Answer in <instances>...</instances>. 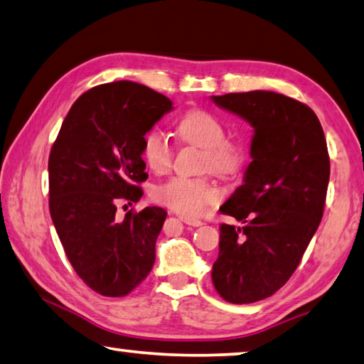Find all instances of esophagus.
<instances>
[{
  "mask_svg": "<svg viewBox=\"0 0 364 364\" xmlns=\"http://www.w3.org/2000/svg\"><path fill=\"white\" fill-rule=\"evenodd\" d=\"M180 220L183 223L189 224V226H194V228H199V226H202V224H203L200 220H196V218H189V216H180Z\"/></svg>",
  "mask_w": 364,
  "mask_h": 364,
  "instance_id": "34e87169",
  "label": "esophagus"
}]
</instances>
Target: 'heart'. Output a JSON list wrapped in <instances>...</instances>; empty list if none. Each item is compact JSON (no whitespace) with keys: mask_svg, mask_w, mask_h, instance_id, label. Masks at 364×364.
<instances>
[{"mask_svg":"<svg viewBox=\"0 0 364 364\" xmlns=\"http://www.w3.org/2000/svg\"><path fill=\"white\" fill-rule=\"evenodd\" d=\"M180 140L203 149V168L220 176H234L245 164V151L228 141L226 127L220 119L202 109L188 111L176 124ZM141 156L148 167L156 173L170 168L171 148L157 130H151L141 140ZM156 202L181 215L196 216L211 203L220 200V191L202 178L171 176L153 191Z\"/></svg>","mask_w":364,"mask_h":364,"instance_id":"heart-1","label":"heart"}]
</instances>
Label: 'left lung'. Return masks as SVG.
<instances>
[{"instance_id":"obj_1","label":"left lung","mask_w":364,"mask_h":364,"mask_svg":"<svg viewBox=\"0 0 364 364\" xmlns=\"http://www.w3.org/2000/svg\"><path fill=\"white\" fill-rule=\"evenodd\" d=\"M253 127L251 162L221 213L220 255L211 280L223 299L250 304L272 296L299 266L318 229L329 181V156L318 117L269 90L211 97Z\"/></svg>"}]
</instances>
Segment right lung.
Instances as JSON below:
<instances>
[{
	"mask_svg": "<svg viewBox=\"0 0 364 364\" xmlns=\"http://www.w3.org/2000/svg\"><path fill=\"white\" fill-rule=\"evenodd\" d=\"M173 109L170 98L132 81L97 85L73 103L49 156V210L73 269L98 294L121 297L146 279L167 211L138 202L146 164L141 140Z\"/></svg>",
	"mask_w": 364,
	"mask_h": 364,
	"instance_id": "obj_1",
	"label": "right lung"
}]
</instances>
